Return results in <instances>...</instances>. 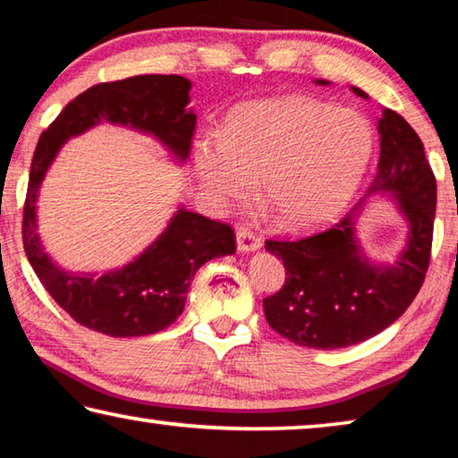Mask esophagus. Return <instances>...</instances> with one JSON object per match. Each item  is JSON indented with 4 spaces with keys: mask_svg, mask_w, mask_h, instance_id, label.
<instances>
[{
    "mask_svg": "<svg viewBox=\"0 0 458 458\" xmlns=\"http://www.w3.org/2000/svg\"><path fill=\"white\" fill-rule=\"evenodd\" d=\"M236 244H238L240 252H254V250H259L262 242L250 228L240 226L236 230Z\"/></svg>",
    "mask_w": 458,
    "mask_h": 458,
    "instance_id": "obj_1",
    "label": "esophagus"
}]
</instances>
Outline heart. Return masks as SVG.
Returning <instances> with one entry per match:
<instances>
[{
	"instance_id": "1",
	"label": "heart",
	"mask_w": 458,
	"mask_h": 458,
	"mask_svg": "<svg viewBox=\"0 0 458 458\" xmlns=\"http://www.w3.org/2000/svg\"><path fill=\"white\" fill-rule=\"evenodd\" d=\"M361 113L305 97L257 100L230 114L226 133L204 135L193 167L216 201L260 193L284 228H313L350 204L374 155Z\"/></svg>"
}]
</instances>
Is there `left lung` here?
<instances>
[{
  "label": "left lung",
  "instance_id": "1",
  "mask_svg": "<svg viewBox=\"0 0 458 458\" xmlns=\"http://www.w3.org/2000/svg\"><path fill=\"white\" fill-rule=\"evenodd\" d=\"M317 84H329L317 81ZM355 95L366 92L352 87ZM379 161L369 193L387 191L408 222L396 262H371L355 236L361 199L335 226L299 240H267L283 260V289L262 301L270 327L313 350L350 347L377 335L412 303L430 262L437 180L416 131L396 111L377 121Z\"/></svg>",
  "mask_w": 458,
  "mask_h": 458
}]
</instances>
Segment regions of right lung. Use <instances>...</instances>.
<instances>
[{
    "label": "right lung",
    "mask_w": 458,
    "mask_h": 458,
    "mask_svg": "<svg viewBox=\"0 0 458 458\" xmlns=\"http://www.w3.org/2000/svg\"><path fill=\"white\" fill-rule=\"evenodd\" d=\"M191 82L177 74H143L100 82L71 100L38 139L24 204L26 257L44 289L76 323L111 337H141L164 331L182 315L191 278L208 260L236 250L228 224L208 220L180 208L161 236L123 268L103 276L60 268L38 236L36 199L60 147L98 123L131 127L153 135L174 157L190 155L196 114L190 105Z\"/></svg>",
    "instance_id": "1"
}]
</instances>
